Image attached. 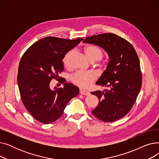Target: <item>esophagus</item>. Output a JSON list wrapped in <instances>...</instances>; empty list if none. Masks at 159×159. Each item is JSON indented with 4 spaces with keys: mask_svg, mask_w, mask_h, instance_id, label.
I'll use <instances>...</instances> for the list:
<instances>
[{
    "mask_svg": "<svg viewBox=\"0 0 159 159\" xmlns=\"http://www.w3.org/2000/svg\"><path fill=\"white\" fill-rule=\"evenodd\" d=\"M80 93L82 95H89V94H90L89 91H88L86 90H84V89H80Z\"/></svg>",
    "mask_w": 159,
    "mask_h": 159,
    "instance_id": "1",
    "label": "esophagus"
}]
</instances>
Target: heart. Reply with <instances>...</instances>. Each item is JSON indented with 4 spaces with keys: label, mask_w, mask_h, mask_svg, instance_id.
I'll list each match as a JSON object with an SVG mask.
<instances>
[{
    "label": "heart",
    "mask_w": 159,
    "mask_h": 159,
    "mask_svg": "<svg viewBox=\"0 0 159 159\" xmlns=\"http://www.w3.org/2000/svg\"><path fill=\"white\" fill-rule=\"evenodd\" d=\"M85 52L87 57L92 62L98 61L104 55L103 49L97 45H89L86 47ZM72 52L67 53L63 58L64 65H68L69 58ZM97 75L93 71H78L75 72L71 76V82L80 88H89L94 80L97 79Z\"/></svg>",
    "instance_id": "1"
}]
</instances>
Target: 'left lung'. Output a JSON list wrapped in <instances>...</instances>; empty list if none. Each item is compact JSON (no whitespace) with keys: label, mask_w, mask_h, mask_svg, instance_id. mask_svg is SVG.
<instances>
[{"label":"left lung","mask_w":159,"mask_h":159,"mask_svg":"<svg viewBox=\"0 0 159 159\" xmlns=\"http://www.w3.org/2000/svg\"><path fill=\"white\" fill-rule=\"evenodd\" d=\"M83 43L102 48L110 57L106 70L96 82L109 89L91 93L99 100L91 112L103 122L118 120L131 110L142 86L137 53L128 41L111 33L88 37Z\"/></svg>","instance_id":"left-lung-1"}]
</instances>
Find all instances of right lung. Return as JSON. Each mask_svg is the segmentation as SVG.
<instances>
[{
  "mask_svg": "<svg viewBox=\"0 0 159 159\" xmlns=\"http://www.w3.org/2000/svg\"><path fill=\"white\" fill-rule=\"evenodd\" d=\"M82 40L47 37L37 41L22 55L17 75L20 94L26 109L39 122L48 124L59 119L70 100L79 94V88L71 83L54 90L49 83L58 79V73L64 70L65 55Z\"/></svg>",
  "mask_w": 159,
  "mask_h": 159,
  "instance_id": "obj_1",
  "label": "right lung"
}]
</instances>
